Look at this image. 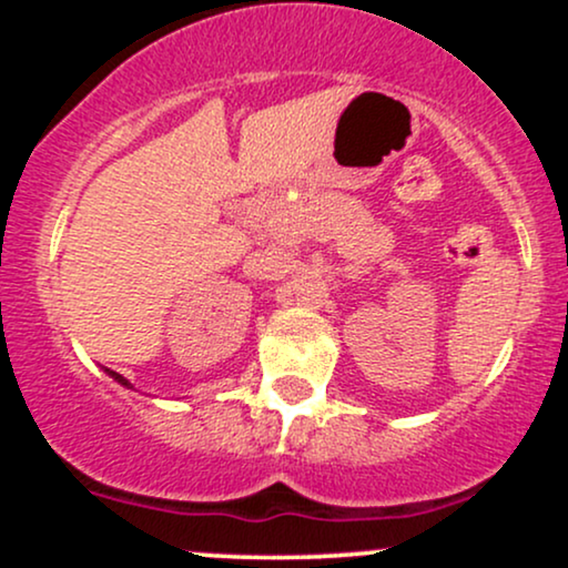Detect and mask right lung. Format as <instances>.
Returning a JSON list of instances; mask_svg holds the SVG:
<instances>
[{
    "instance_id": "add662e5",
    "label": "right lung",
    "mask_w": 568,
    "mask_h": 568,
    "mask_svg": "<svg viewBox=\"0 0 568 568\" xmlns=\"http://www.w3.org/2000/svg\"><path fill=\"white\" fill-rule=\"evenodd\" d=\"M109 376H114V379H116V382H120V384H125V387H130V384H128V379H125V376H120V374H116V371H109Z\"/></svg>"
}]
</instances>
